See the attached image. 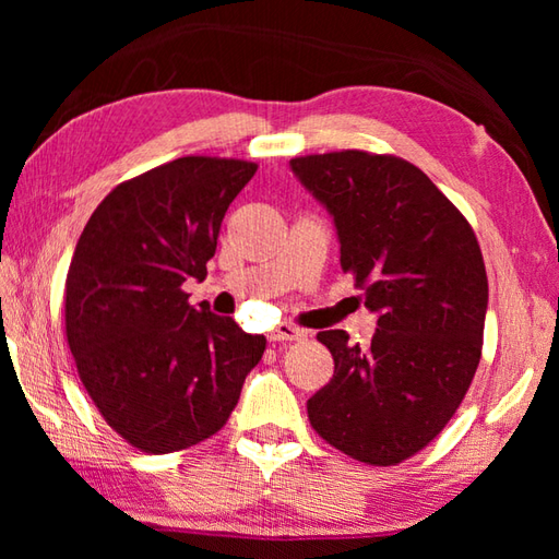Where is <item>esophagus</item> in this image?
<instances>
[{"instance_id":"34e87169","label":"esophagus","mask_w":559,"mask_h":559,"mask_svg":"<svg viewBox=\"0 0 559 559\" xmlns=\"http://www.w3.org/2000/svg\"><path fill=\"white\" fill-rule=\"evenodd\" d=\"M305 336H307V334H305L302 329L293 326V324H286V322L269 331V341H300V338H305Z\"/></svg>"}]
</instances>
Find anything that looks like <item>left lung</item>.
Listing matches in <instances>:
<instances>
[{
	"instance_id": "left-lung-1",
	"label": "left lung",
	"mask_w": 559,
	"mask_h": 559,
	"mask_svg": "<svg viewBox=\"0 0 559 559\" xmlns=\"http://www.w3.org/2000/svg\"><path fill=\"white\" fill-rule=\"evenodd\" d=\"M290 170L329 211L341 269L377 314L370 348L319 331L334 377L307 415L343 454L391 466L442 432L476 374L488 312L478 240L408 160L338 151L293 158Z\"/></svg>"
}]
</instances>
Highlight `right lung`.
<instances>
[{
    "instance_id": "1",
    "label": "right lung",
    "mask_w": 559,
    "mask_h": 559,
    "mask_svg": "<svg viewBox=\"0 0 559 559\" xmlns=\"http://www.w3.org/2000/svg\"><path fill=\"white\" fill-rule=\"evenodd\" d=\"M254 173L204 156L153 168L100 201L71 257L64 319L79 377L105 423L146 454L216 435L264 355V336L182 290L206 278L225 211Z\"/></svg>"
}]
</instances>
